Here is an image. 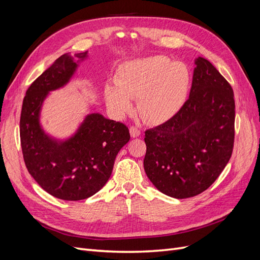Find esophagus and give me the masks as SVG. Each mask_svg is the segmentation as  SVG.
<instances>
[{
	"instance_id": "esophagus-1",
	"label": "esophagus",
	"mask_w": 260,
	"mask_h": 260,
	"mask_svg": "<svg viewBox=\"0 0 260 260\" xmlns=\"http://www.w3.org/2000/svg\"><path fill=\"white\" fill-rule=\"evenodd\" d=\"M129 130H130V135H131L132 138H138V137L141 135L140 129L137 128V127H135V125H131Z\"/></svg>"
}]
</instances>
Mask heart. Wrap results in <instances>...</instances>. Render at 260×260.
Listing matches in <instances>:
<instances>
[{
    "mask_svg": "<svg viewBox=\"0 0 260 260\" xmlns=\"http://www.w3.org/2000/svg\"><path fill=\"white\" fill-rule=\"evenodd\" d=\"M117 85H107L105 96L117 115L131 112L130 99H138V111L149 123H159L176 115L183 106L191 74L183 62L157 55L132 60L121 66L115 77Z\"/></svg>",
    "mask_w": 260,
    "mask_h": 260,
    "instance_id": "b5f03b06",
    "label": "heart"
}]
</instances>
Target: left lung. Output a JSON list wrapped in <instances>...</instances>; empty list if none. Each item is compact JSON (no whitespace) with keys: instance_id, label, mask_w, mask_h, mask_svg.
Wrapping results in <instances>:
<instances>
[{"instance_id":"left-lung-1","label":"left lung","mask_w":260,"mask_h":260,"mask_svg":"<svg viewBox=\"0 0 260 260\" xmlns=\"http://www.w3.org/2000/svg\"><path fill=\"white\" fill-rule=\"evenodd\" d=\"M190 96L169 120L145 131L144 170L161 193L199 195L215 182L234 144L235 103L230 83L211 62L196 58Z\"/></svg>"}]
</instances>
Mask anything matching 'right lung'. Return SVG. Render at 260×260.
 I'll list each match as a JSON object with an SVG mask.
<instances>
[{
	"label": "right lung",
	"mask_w": 260,
	"mask_h": 260,
	"mask_svg": "<svg viewBox=\"0 0 260 260\" xmlns=\"http://www.w3.org/2000/svg\"><path fill=\"white\" fill-rule=\"evenodd\" d=\"M76 56L84 59L88 52ZM77 66L69 53L55 60L30 84L20 115V144L29 174L44 191L64 201H80L99 192L112 175L118 152L130 140L127 125L95 113L86 116L66 141L45 135L39 121L43 101L69 81Z\"/></svg>",
	"instance_id": "right-lung-1"
}]
</instances>
